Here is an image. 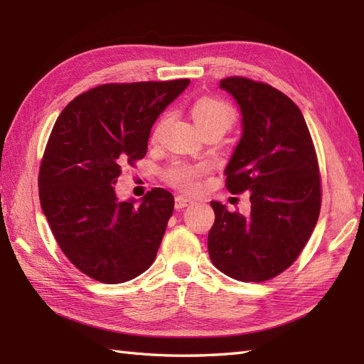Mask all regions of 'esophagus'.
Returning <instances> with one entry per match:
<instances>
[{
  "label": "esophagus",
  "mask_w": 364,
  "mask_h": 364,
  "mask_svg": "<svg viewBox=\"0 0 364 364\" xmlns=\"http://www.w3.org/2000/svg\"><path fill=\"white\" fill-rule=\"evenodd\" d=\"M192 203H194V200L189 198V197H184V196H176L175 197V208H176V210H183V208H186Z\"/></svg>",
  "instance_id": "esophagus-1"
}]
</instances>
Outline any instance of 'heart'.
Here are the masks:
<instances>
[{"mask_svg": "<svg viewBox=\"0 0 364 364\" xmlns=\"http://www.w3.org/2000/svg\"><path fill=\"white\" fill-rule=\"evenodd\" d=\"M192 119L200 129L213 125L230 128L235 120V112L231 107L215 98H200L192 106ZM206 172V166L175 164L167 170V181L184 191H196L200 184V176Z\"/></svg>", "mask_w": 364, "mask_h": 364, "instance_id": "1", "label": "heart"}]
</instances>
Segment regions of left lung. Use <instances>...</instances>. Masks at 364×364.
<instances>
[{
    "label": "left lung",
    "mask_w": 364,
    "mask_h": 364,
    "mask_svg": "<svg viewBox=\"0 0 364 364\" xmlns=\"http://www.w3.org/2000/svg\"><path fill=\"white\" fill-rule=\"evenodd\" d=\"M242 114V134L225 167L231 194L250 192V214H215L208 252L220 272L264 282L297 259L318 223L321 176L310 131L291 98L241 76L220 81Z\"/></svg>",
    "instance_id": "8db88e82"
}]
</instances>
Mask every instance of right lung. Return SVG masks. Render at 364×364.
<instances>
[{"mask_svg": "<svg viewBox=\"0 0 364 364\" xmlns=\"http://www.w3.org/2000/svg\"><path fill=\"white\" fill-rule=\"evenodd\" d=\"M189 80L103 84L60 112L38 172V197L53 236L72 264L97 282L133 280L149 269L173 213V196L154 188L136 205L114 184L146 153L159 114Z\"/></svg>", "mask_w": 364, "mask_h": 364, "instance_id": "obj_1", "label": "right lung"}]
</instances>
